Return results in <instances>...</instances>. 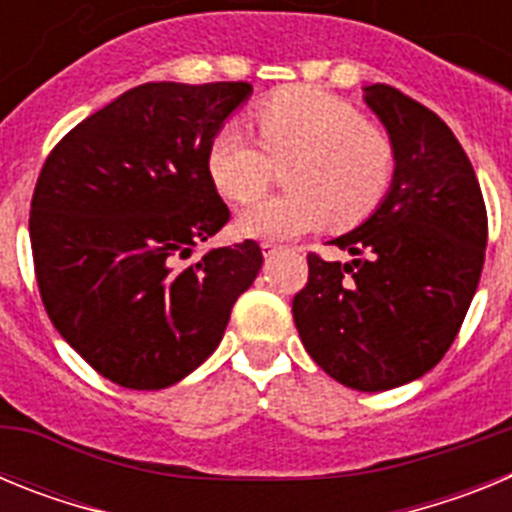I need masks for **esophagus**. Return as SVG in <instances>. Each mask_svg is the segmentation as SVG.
<instances>
[{
	"instance_id": "obj_1",
	"label": "esophagus",
	"mask_w": 512,
	"mask_h": 512,
	"mask_svg": "<svg viewBox=\"0 0 512 512\" xmlns=\"http://www.w3.org/2000/svg\"><path fill=\"white\" fill-rule=\"evenodd\" d=\"M261 251H264V256H274V253L279 251V246H277V243L264 241V243H261Z\"/></svg>"
}]
</instances>
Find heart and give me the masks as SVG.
<instances>
[{
	"label": "heart",
	"instance_id": "1",
	"mask_svg": "<svg viewBox=\"0 0 512 512\" xmlns=\"http://www.w3.org/2000/svg\"><path fill=\"white\" fill-rule=\"evenodd\" d=\"M261 146L238 122H225L207 146L212 187L235 205L261 197L271 164H287L284 197L251 205L238 215V233L284 241L328 220L346 228L372 215L390 192L395 146L346 99L315 87L271 94L253 112Z\"/></svg>",
	"mask_w": 512,
	"mask_h": 512
}]
</instances>
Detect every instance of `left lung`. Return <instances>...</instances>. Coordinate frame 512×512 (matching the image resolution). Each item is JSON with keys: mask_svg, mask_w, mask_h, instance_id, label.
<instances>
[{"mask_svg": "<svg viewBox=\"0 0 512 512\" xmlns=\"http://www.w3.org/2000/svg\"><path fill=\"white\" fill-rule=\"evenodd\" d=\"M364 102L395 146L390 192L330 241L354 259L307 253L292 315L325 374L384 392L431 372L454 343L485 266L487 210L467 153L436 112L387 84L364 87Z\"/></svg>", "mask_w": 512, "mask_h": 512, "instance_id": "obj_1", "label": "left lung"}]
</instances>
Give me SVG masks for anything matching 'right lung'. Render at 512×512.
<instances>
[{"label":"right lung","mask_w":512,"mask_h":512,"mask_svg":"<svg viewBox=\"0 0 512 512\" xmlns=\"http://www.w3.org/2000/svg\"><path fill=\"white\" fill-rule=\"evenodd\" d=\"M251 92L140 84L63 135L40 169L30 243L45 312L120 387L164 390L192 374L264 264L256 241L182 264L230 220L205 158Z\"/></svg>","instance_id":"1"}]
</instances>
